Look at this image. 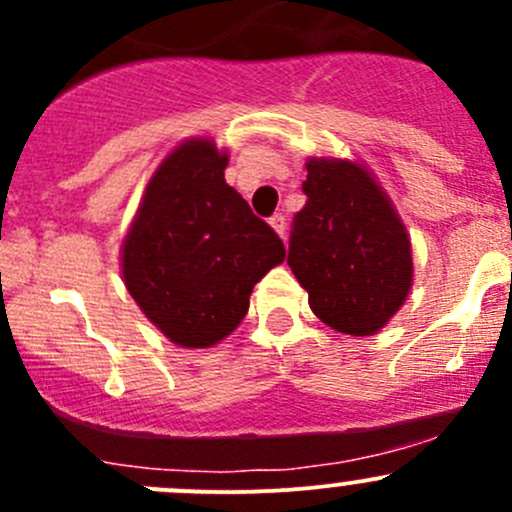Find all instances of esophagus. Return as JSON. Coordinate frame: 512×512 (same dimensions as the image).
I'll use <instances>...</instances> for the list:
<instances>
[{"label":"esophagus","instance_id":"1","mask_svg":"<svg viewBox=\"0 0 512 512\" xmlns=\"http://www.w3.org/2000/svg\"><path fill=\"white\" fill-rule=\"evenodd\" d=\"M270 225H272V230L277 232V235H280V237H285V232H287L285 215H280V213H277V215H272V218H270Z\"/></svg>","mask_w":512,"mask_h":512}]
</instances>
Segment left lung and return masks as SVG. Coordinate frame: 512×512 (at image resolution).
Instances as JSON below:
<instances>
[{
    "instance_id": "8db88e82",
    "label": "left lung",
    "mask_w": 512,
    "mask_h": 512,
    "mask_svg": "<svg viewBox=\"0 0 512 512\" xmlns=\"http://www.w3.org/2000/svg\"><path fill=\"white\" fill-rule=\"evenodd\" d=\"M302 190L287 265L327 327L371 337L409 297V232L374 175L352 160L309 158Z\"/></svg>"
}]
</instances>
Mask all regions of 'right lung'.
<instances>
[{
  "mask_svg": "<svg viewBox=\"0 0 512 512\" xmlns=\"http://www.w3.org/2000/svg\"><path fill=\"white\" fill-rule=\"evenodd\" d=\"M227 153L208 138L180 143L148 183L121 247L126 289L185 349L223 342L252 287L285 260V245L225 183Z\"/></svg>",
  "mask_w": 512,
  "mask_h": 512,
  "instance_id": "right-lung-1",
  "label": "right lung"
}]
</instances>
